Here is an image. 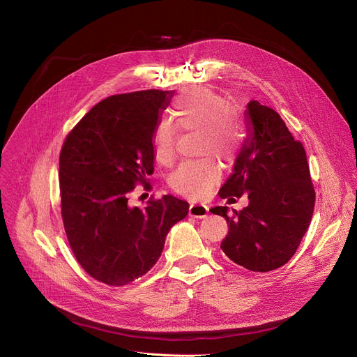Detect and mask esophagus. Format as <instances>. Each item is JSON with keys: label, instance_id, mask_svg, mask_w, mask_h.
<instances>
[{"label": "esophagus", "instance_id": "1", "mask_svg": "<svg viewBox=\"0 0 357 357\" xmlns=\"http://www.w3.org/2000/svg\"><path fill=\"white\" fill-rule=\"evenodd\" d=\"M208 214V207L204 204H191L190 205V215L195 218H204Z\"/></svg>", "mask_w": 357, "mask_h": 357}]
</instances>
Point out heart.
<instances>
[{
    "instance_id": "1",
    "label": "heart",
    "mask_w": 357,
    "mask_h": 357,
    "mask_svg": "<svg viewBox=\"0 0 357 357\" xmlns=\"http://www.w3.org/2000/svg\"><path fill=\"white\" fill-rule=\"evenodd\" d=\"M227 105V100L214 89L192 86L178 97L174 117L181 130H198L201 153H215L224 160H233L240 150L241 133L226 111ZM176 126L169 119H160L152 131L150 143L162 165H169L175 158ZM220 179L221 166L214 158L205 156L182 162L169 182L176 192L198 199L207 197Z\"/></svg>"
}]
</instances>
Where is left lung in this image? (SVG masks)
Listing matches in <instances>:
<instances>
[{"label": "left lung", "instance_id": "8db88e82", "mask_svg": "<svg viewBox=\"0 0 357 357\" xmlns=\"http://www.w3.org/2000/svg\"><path fill=\"white\" fill-rule=\"evenodd\" d=\"M250 135L234 172L218 195L230 202L248 194L249 205L210 211L226 218L221 249L234 264L253 272L284 266L296 252L314 213L315 191L303 143L278 112L259 101L248 104Z\"/></svg>", "mask_w": 357, "mask_h": 357}]
</instances>
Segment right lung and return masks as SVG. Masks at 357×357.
<instances>
[{"label":"right lung","mask_w":357,"mask_h":357,"mask_svg":"<svg viewBox=\"0 0 357 357\" xmlns=\"http://www.w3.org/2000/svg\"><path fill=\"white\" fill-rule=\"evenodd\" d=\"M172 92L159 89L111 96L75 126L61 149V213L73 256L93 279L124 287L147 273L165 238L188 214V202L150 197L133 207L137 185L152 190V131Z\"/></svg>","instance_id":"add662e5"}]
</instances>
